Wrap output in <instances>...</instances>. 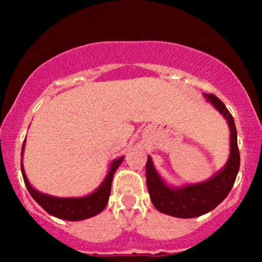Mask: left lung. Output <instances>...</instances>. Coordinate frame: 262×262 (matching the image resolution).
Segmentation results:
<instances>
[{
  "instance_id": "obj_1",
  "label": "left lung",
  "mask_w": 262,
  "mask_h": 262,
  "mask_svg": "<svg viewBox=\"0 0 262 262\" xmlns=\"http://www.w3.org/2000/svg\"><path fill=\"white\" fill-rule=\"evenodd\" d=\"M204 95L228 120L230 127V156L223 169L218 171L210 180L195 185H188L181 188H171L164 184L154 168L151 159L148 156L145 168L150 199L160 212L173 217H198L217 207L231 191L239 169L237 132H236L234 118L216 95Z\"/></svg>"
}]
</instances>
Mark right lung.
Segmentation results:
<instances>
[{
  "mask_svg": "<svg viewBox=\"0 0 262 262\" xmlns=\"http://www.w3.org/2000/svg\"><path fill=\"white\" fill-rule=\"evenodd\" d=\"M24 151V145H23ZM124 157H120L111 163L110 170L107 173V177L101 186L96 189L94 193L89 194L83 198H57V196L42 194V193L38 192L34 189L28 182L26 174H25L24 166L21 163V173H23V178L25 181V185L30 192L35 202L44 209L46 212L52 214L57 218L66 221H82L85 218L93 217L95 214L101 212L105 209L107 203H108L110 193H111V185H112L113 175L116 173L117 168L119 167Z\"/></svg>",
  "mask_w": 262,
  "mask_h": 262,
  "instance_id": "obj_1",
  "label": "right lung"
}]
</instances>
